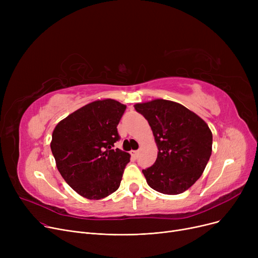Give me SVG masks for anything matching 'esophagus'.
Segmentation results:
<instances>
[{
  "mask_svg": "<svg viewBox=\"0 0 258 258\" xmlns=\"http://www.w3.org/2000/svg\"><path fill=\"white\" fill-rule=\"evenodd\" d=\"M138 154H139L138 151H131V155H132L133 157H135V158L138 157Z\"/></svg>",
  "mask_w": 258,
  "mask_h": 258,
  "instance_id": "obj_1",
  "label": "esophagus"
}]
</instances>
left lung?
Here are the masks:
<instances>
[{
    "instance_id": "left-lung-1",
    "label": "left lung",
    "mask_w": 258,
    "mask_h": 258,
    "mask_svg": "<svg viewBox=\"0 0 258 258\" xmlns=\"http://www.w3.org/2000/svg\"><path fill=\"white\" fill-rule=\"evenodd\" d=\"M148 121L158 157L142 172L147 184L164 195H180L204 171L212 152V133L206 122L184 105L165 99L135 104Z\"/></svg>"
}]
</instances>
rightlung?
I'll return each instance as SVG.
<instances>
[{"mask_svg":"<svg viewBox=\"0 0 258 258\" xmlns=\"http://www.w3.org/2000/svg\"><path fill=\"white\" fill-rule=\"evenodd\" d=\"M125 108L114 99L95 100L54 128L50 146L56 167L79 196L100 200L119 188L131 156L112 148L120 138L117 125Z\"/></svg>","mask_w":258,"mask_h":258,"instance_id":"obj_1","label":"right lung"}]
</instances>
